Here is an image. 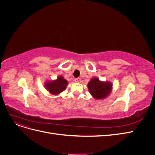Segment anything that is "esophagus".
<instances>
[{
	"label": "esophagus",
	"instance_id": "1",
	"mask_svg": "<svg viewBox=\"0 0 155 155\" xmlns=\"http://www.w3.org/2000/svg\"><path fill=\"white\" fill-rule=\"evenodd\" d=\"M74 81H75V82H76V83H80L81 82V78H75Z\"/></svg>",
	"mask_w": 155,
	"mask_h": 155
}]
</instances>
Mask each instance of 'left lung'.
Masks as SVG:
<instances>
[{
    "mask_svg": "<svg viewBox=\"0 0 155 155\" xmlns=\"http://www.w3.org/2000/svg\"><path fill=\"white\" fill-rule=\"evenodd\" d=\"M88 88L89 92L95 99H104L110 94L112 84L109 82L100 81L95 78L88 83Z\"/></svg>",
    "mask_w": 155,
    "mask_h": 155,
    "instance_id": "left-lung-1",
    "label": "left lung"
}]
</instances>
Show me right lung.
Wrapping results in <instances>:
<instances>
[{
    "label": "right lung",
    "mask_w": 155,
    "mask_h": 155,
    "mask_svg": "<svg viewBox=\"0 0 155 155\" xmlns=\"http://www.w3.org/2000/svg\"><path fill=\"white\" fill-rule=\"evenodd\" d=\"M68 81L63 77L60 76L57 80L51 82H47L46 83V88L53 94H58L63 92L67 86Z\"/></svg>",
    "instance_id": "obj_1"
}]
</instances>
